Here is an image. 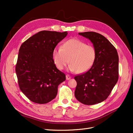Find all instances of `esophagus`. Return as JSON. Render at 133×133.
<instances>
[{
  "label": "esophagus",
  "instance_id": "esophagus-1",
  "mask_svg": "<svg viewBox=\"0 0 133 133\" xmlns=\"http://www.w3.org/2000/svg\"><path fill=\"white\" fill-rule=\"evenodd\" d=\"M71 77L69 75H66V80H69V79H71Z\"/></svg>",
  "mask_w": 133,
  "mask_h": 133
}]
</instances>
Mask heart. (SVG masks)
Returning a JSON list of instances; mask_svg holds the SVG:
<instances>
[{"mask_svg": "<svg viewBox=\"0 0 133 133\" xmlns=\"http://www.w3.org/2000/svg\"><path fill=\"white\" fill-rule=\"evenodd\" d=\"M52 57L59 70L64 69L69 63V70L78 74L85 73L94 65L97 57L96 48L76 39L64 42L61 48H55Z\"/></svg>", "mask_w": 133, "mask_h": 133, "instance_id": "heart-1", "label": "heart"}]
</instances>
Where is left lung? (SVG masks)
Wrapping results in <instances>:
<instances>
[{"instance_id": "obj_1", "label": "left lung", "mask_w": 133, "mask_h": 133, "mask_svg": "<svg viewBox=\"0 0 133 133\" xmlns=\"http://www.w3.org/2000/svg\"><path fill=\"white\" fill-rule=\"evenodd\" d=\"M89 39L97 52L94 65L85 73L75 76V96L79 102L90 105L103 102L110 95L119 78V57L112 44L96 32L79 33Z\"/></svg>"}]
</instances>
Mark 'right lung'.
I'll return each mask as SVG.
<instances>
[{"mask_svg":"<svg viewBox=\"0 0 133 133\" xmlns=\"http://www.w3.org/2000/svg\"><path fill=\"white\" fill-rule=\"evenodd\" d=\"M67 34V31H41L20 47L15 71L20 89L31 102H50L57 96L58 85L65 80V74L55 65L52 53Z\"/></svg>","mask_w":133,"mask_h":133,"instance_id":"1","label":"right lung"}]
</instances>
